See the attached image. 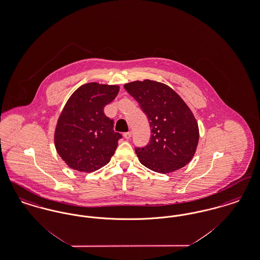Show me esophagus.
<instances>
[{"instance_id":"obj_1","label":"esophagus","mask_w":260,"mask_h":260,"mask_svg":"<svg viewBox=\"0 0 260 260\" xmlns=\"http://www.w3.org/2000/svg\"><path fill=\"white\" fill-rule=\"evenodd\" d=\"M124 137L125 139H129L132 137V133L131 132H127V133H124Z\"/></svg>"}]
</instances>
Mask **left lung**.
Instances as JSON below:
<instances>
[{
    "label": "left lung",
    "instance_id": "8db88e82",
    "mask_svg": "<svg viewBox=\"0 0 260 260\" xmlns=\"http://www.w3.org/2000/svg\"><path fill=\"white\" fill-rule=\"evenodd\" d=\"M138 102L151 127L149 144L136 148L139 161L156 173L177 171L192 160L199 142L198 123L172 87L156 81H135L124 86Z\"/></svg>",
    "mask_w": 260,
    "mask_h": 260
}]
</instances>
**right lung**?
Returning <instances> with one entry per match:
<instances>
[{
    "instance_id": "right-lung-1",
    "label": "right lung",
    "mask_w": 260,
    "mask_h": 260,
    "mask_svg": "<svg viewBox=\"0 0 260 260\" xmlns=\"http://www.w3.org/2000/svg\"><path fill=\"white\" fill-rule=\"evenodd\" d=\"M120 87L88 83L66 102L54 132V145L65 164L78 172L92 173L107 165L122 137L104 114Z\"/></svg>"
}]
</instances>
